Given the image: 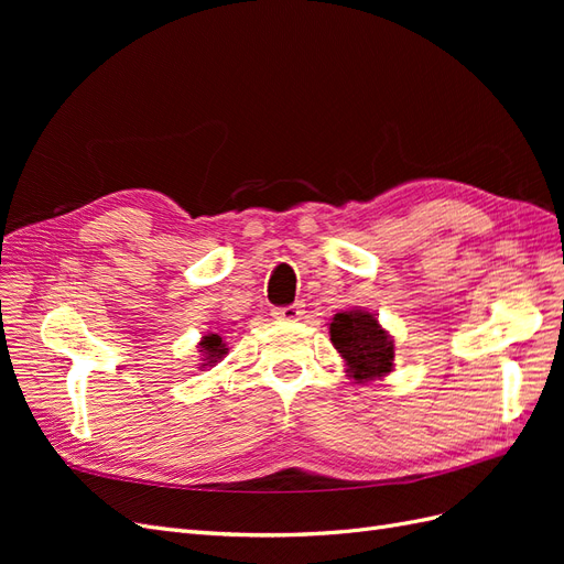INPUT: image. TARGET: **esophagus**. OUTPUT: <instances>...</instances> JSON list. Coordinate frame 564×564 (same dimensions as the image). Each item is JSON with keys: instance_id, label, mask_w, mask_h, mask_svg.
<instances>
[{"instance_id": "obj_1", "label": "esophagus", "mask_w": 564, "mask_h": 564, "mask_svg": "<svg viewBox=\"0 0 564 564\" xmlns=\"http://www.w3.org/2000/svg\"><path fill=\"white\" fill-rule=\"evenodd\" d=\"M272 315H275L278 319H289V322H294V319H299V317L303 315V305H299V303H294V305H284V308H275V311H272Z\"/></svg>"}]
</instances>
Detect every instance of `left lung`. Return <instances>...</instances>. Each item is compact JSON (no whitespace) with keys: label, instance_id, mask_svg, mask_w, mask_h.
Listing matches in <instances>:
<instances>
[{"label":"left lung","instance_id":"obj_1","mask_svg":"<svg viewBox=\"0 0 564 564\" xmlns=\"http://www.w3.org/2000/svg\"><path fill=\"white\" fill-rule=\"evenodd\" d=\"M329 336L346 360L350 379L357 383L381 379L392 369L395 346L371 313L360 308L336 313L329 324Z\"/></svg>","mask_w":564,"mask_h":564}]
</instances>
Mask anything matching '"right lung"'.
Returning <instances> with one entry per match:
<instances>
[{
	"label": "right lung",
	"mask_w": 564,
	"mask_h": 564,
	"mask_svg": "<svg viewBox=\"0 0 564 564\" xmlns=\"http://www.w3.org/2000/svg\"><path fill=\"white\" fill-rule=\"evenodd\" d=\"M199 352H204V357H207V365L212 367V365H216L220 357H224L226 352H228V348H226V344H224V338H220L218 334H207L204 336L202 340H199ZM207 365H202V367H207Z\"/></svg>",
	"instance_id": "obj_1"
}]
</instances>
